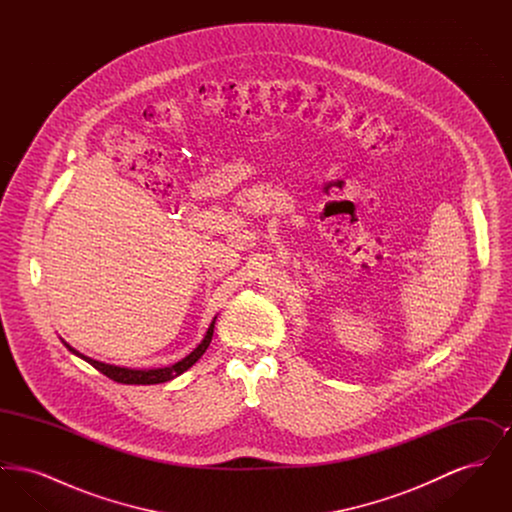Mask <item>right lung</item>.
<instances>
[{"instance_id":"right-lung-1","label":"right lung","mask_w":512,"mask_h":512,"mask_svg":"<svg viewBox=\"0 0 512 512\" xmlns=\"http://www.w3.org/2000/svg\"><path fill=\"white\" fill-rule=\"evenodd\" d=\"M215 320H217V317L213 318V322L209 324V328H207V332H205L203 340L199 341V345L195 347L194 351H192L190 355H186L182 361H178V363H174V365L163 366V368H128V366L101 363V361H96V359L86 357L84 353L76 351V349L71 347V345H69L67 341L63 340V338H61V341L65 343V347H67L73 355L80 357V359H84L86 363H90L94 368H98L99 372H101V374H105L107 378H111V380H115V382H119V384H130V386H151V384H163V382H169L171 378L178 376V374H182V372H186L190 366H194L195 363L201 359V355L207 351L209 343L213 340Z\"/></svg>"}]
</instances>
